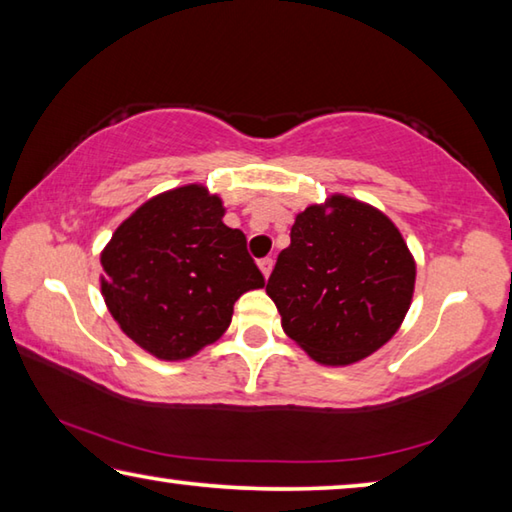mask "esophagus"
Masks as SVG:
<instances>
[{
  "label": "esophagus",
  "mask_w": 512,
  "mask_h": 512,
  "mask_svg": "<svg viewBox=\"0 0 512 512\" xmlns=\"http://www.w3.org/2000/svg\"><path fill=\"white\" fill-rule=\"evenodd\" d=\"M257 264H259V268H262L264 277L271 275V271H273V259H271V257H264V259H259Z\"/></svg>",
  "instance_id": "1"
}]
</instances>
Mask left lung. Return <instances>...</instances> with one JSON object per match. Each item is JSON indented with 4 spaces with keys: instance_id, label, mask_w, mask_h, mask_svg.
<instances>
[{
    "instance_id": "left-lung-1",
    "label": "left lung",
    "mask_w": 512,
    "mask_h": 512,
    "mask_svg": "<svg viewBox=\"0 0 512 512\" xmlns=\"http://www.w3.org/2000/svg\"><path fill=\"white\" fill-rule=\"evenodd\" d=\"M413 284L415 262L393 221L366 203L332 196L329 212L309 205L296 216L266 293L284 332L309 357L348 366L397 332Z\"/></svg>"
}]
</instances>
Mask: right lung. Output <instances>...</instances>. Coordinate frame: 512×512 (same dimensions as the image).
I'll use <instances>...</instances> for the list:
<instances>
[{
    "label": "right lung",
    "mask_w": 512,
    "mask_h": 512,
    "mask_svg": "<svg viewBox=\"0 0 512 512\" xmlns=\"http://www.w3.org/2000/svg\"><path fill=\"white\" fill-rule=\"evenodd\" d=\"M221 219L219 196L178 187L135 210L101 253L112 318L158 359H187L214 343L241 293L264 287L246 235Z\"/></svg>",
    "instance_id": "obj_1"
}]
</instances>
